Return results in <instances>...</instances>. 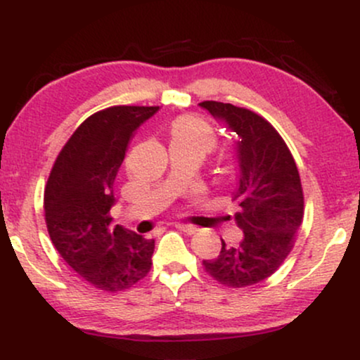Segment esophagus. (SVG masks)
<instances>
[{
    "label": "esophagus",
    "instance_id": "esophagus-1",
    "mask_svg": "<svg viewBox=\"0 0 360 360\" xmlns=\"http://www.w3.org/2000/svg\"><path fill=\"white\" fill-rule=\"evenodd\" d=\"M176 229H179L181 232H184V233H188V235L196 233L198 230H200V229H198V226H194V225H186V223H177Z\"/></svg>",
    "mask_w": 360,
    "mask_h": 360
}]
</instances>
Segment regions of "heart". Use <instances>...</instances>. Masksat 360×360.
Returning <instances> with one entry per match:
<instances>
[{
	"mask_svg": "<svg viewBox=\"0 0 360 360\" xmlns=\"http://www.w3.org/2000/svg\"><path fill=\"white\" fill-rule=\"evenodd\" d=\"M169 135H171V143L198 146L205 150H210L214 146L213 128L198 115H181L172 120Z\"/></svg>",
	"mask_w": 360,
	"mask_h": 360,
	"instance_id": "b5f03b06",
	"label": "heart"
}]
</instances>
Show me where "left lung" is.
<instances>
[{
    "label": "left lung",
    "instance_id": "1",
    "mask_svg": "<svg viewBox=\"0 0 360 360\" xmlns=\"http://www.w3.org/2000/svg\"><path fill=\"white\" fill-rule=\"evenodd\" d=\"M200 105L237 135L240 181L232 201L243 232L238 245L221 238L218 257L203 260V267L223 286H254L274 274L295 245L304 214L300 171L279 131L255 111L220 101Z\"/></svg>",
    "mask_w": 360,
    "mask_h": 360
}]
</instances>
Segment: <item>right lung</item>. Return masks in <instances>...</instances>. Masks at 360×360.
<instances>
[{"instance_id":"obj_1","label":"right lung","mask_w":360,"mask_h":360,"mask_svg":"<svg viewBox=\"0 0 360 360\" xmlns=\"http://www.w3.org/2000/svg\"><path fill=\"white\" fill-rule=\"evenodd\" d=\"M159 106H110L76 128L53 162L44 193L51 240L91 286L131 288L152 267L154 240L111 225L113 184L131 135Z\"/></svg>"}]
</instances>
